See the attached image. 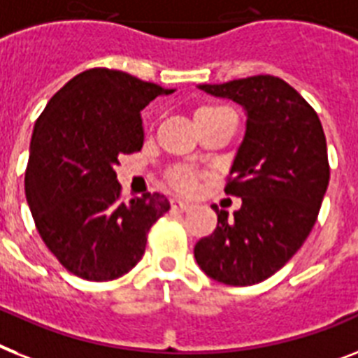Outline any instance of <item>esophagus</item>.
I'll return each mask as SVG.
<instances>
[{
	"instance_id": "esophagus-1",
	"label": "esophagus",
	"mask_w": 358,
	"mask_h": 358,
	"mask_svg": "<svg viewBox=\"0 0 358 358\" xmlns=\"http://www.w3.org/2000/svg\"><path fill=\"white\" fill-rule=\"evenodd\" d=\"M171 208H173V211H180V213H184V211H189V209H191V204H189V202H184V200H180V199H173L171 200Z\"/></svg>"
}]
</instances>
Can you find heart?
<instances>
[{
    "instance_id": "heart-1",
    "label": "heart",
    "mask_w": 358,
    "mask_h": 358,
    "mask_svg": "<svg viewBox=\"0 0 358 358\" xmlns=\"http://www.w3.org/2000/svg\"><path fill=\"white\" fill-rule=\"evenodd\" d=\"M228 110L226 106H217V104H204V106H199V108L194 110V121H199V119H206L211 117L215 113L224 112ZM196 173L187 167H174L171 169L169 173V182L173 187H176L182 193H189V191H193L194 185H196Z\"/></svg>"
}]
</instances>
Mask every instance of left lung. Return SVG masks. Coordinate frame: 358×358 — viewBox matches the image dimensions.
I'll return each mask as SVG.
<instances>
[{
	"instance_id": "8db88e82",
	"label": "left lung",
	"mask_w": 358,
	"mask_h": 358,
	"mask_svg": "<svg viewBox=\"0 0 358 358\" xmlns=\"http://www.w3.org/2000/svg\"><path fill=\"white\" fill-rule=\"evenodd\" d=\"M215 97L246 110V134L226 182L239 211L213 206L211 235L194 246V259L213 280L235 287L261 283L301 248L329 185L322 123L292 86L272 75L202 84Z\"/></svg>"
}]
</instances>
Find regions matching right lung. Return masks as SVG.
<instances>
[{
    "instance_id": "add662e5",
    "label": "right lung",
    "mask_w": 358,
    "mask_h": 358,
    "mask_svg": "<svg viewBox=\"0 0 358 358\" xmlns=\"http://www.w3.org/2000/svg\"><path fill=\"white\" fill-rule=\"evenodd\" d=\"M173 94L108 68L64 84L36 119L25 169L34 224L64 268L88 281H112L143 257L147 234L169 211L159 193L121 200L115 165L143 147L141 110Z\"/></svg>"
}]
</instances>
